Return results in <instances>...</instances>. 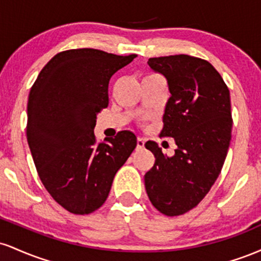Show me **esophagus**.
<instances>
[{"instance_id":"34e87169","label":"esophagus","mask_w":261,"mask_h":261,"mask_svg":"<svg viewBox=\"0 0 261 261\" xmlns=\"http://www.w3.org/2000/svg\"><path fill=\"white\" fill-rule=\"evenodd\" d=\"M145 139H142V137H139L137 139V145H136V148L137 149H142L143 147H145Z\"/></svg>"}]
</instances>
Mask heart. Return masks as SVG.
<instances>
[{"label":"heart","mask_w":261,"mask_h":261,"mask_svg":"<svg viewBox=\"0 0 261 261\" xmlns=\"http://www.w3.org/2000/svg\"><path fill=\"white\" fill-rule=\"evenodd\" d=\"M149 76H155V74H148V76H146V77H149Z\"/></svg>","instance_id":"heart-1"}]
</instances>
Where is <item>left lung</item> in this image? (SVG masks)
Listing matches in <instances>:
<instances>
[{
	"label": "left lung",
	"instance_id": "1",
	"mask_svg": "<svg viewBox=\"0 0 261 261\" xmlns=\"http://www.w3.org/2000/svg\"><path fill=\"white\" fill-rule=\"evenodd\" d=\"M148 65L168 81L172 97L160 136L173 137L178 148L168 157L146 142L155 162L145 187L161 214L179 216L199 205L223 167L232 137L229 89L214 66L195 56L151 58Z\"/></svg>",
	"mask_w": 261,
	"mask_h": 261
}]
</instances>
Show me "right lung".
<instances>
[{"mask_svg": "<svg viewBox=\"0 0 261 261\" xmlns=\"http://www.w3.org/2000/svg\"><path fill=\"white\" fill-rule=\"evenodd\" d=\"M136 56L66 50L32 86L27 140L33 161L47 193L71 214L89 215L106 202L114 176L136 147L130 131L106 142L93 133L97 114L109 103L110 79Z\"/></svg>", "mask_w": 261, "mask_h": 261, "instance_id": "obj_1", "label": "right lung"}]
</instances>
